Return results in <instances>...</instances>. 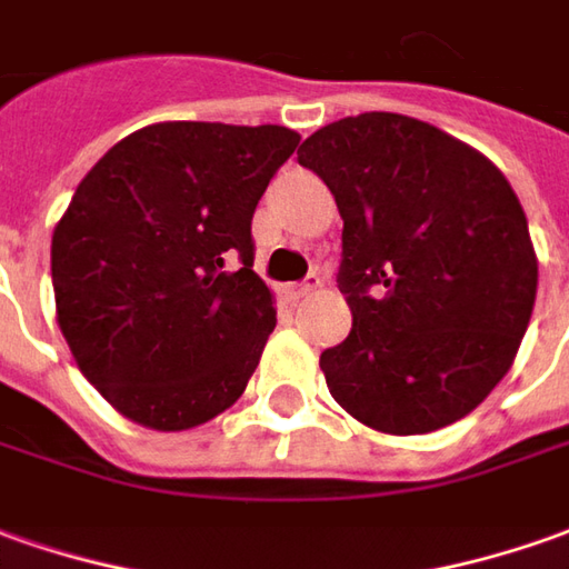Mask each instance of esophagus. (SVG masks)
I'll use <instances>...</instances> for the list:
<instances>
[{
    "instance_id": "esophagus-1",
    "label": "esophagus",
    "mask_w": 569,
    "mask_h": 569,
    "mask_svg": "<svg viewBox=\"0 0 569 569\" xmlns=\"http://www.w3.org/2000/svg\"><path fill=\"white\" fill-rule=\"evenodd\" d=\"M317 289H320V277H317V273H311V277H308L305 283L289 286L286 292H289V299H308V296H315Z\"/></svg>"
}]
</instances>
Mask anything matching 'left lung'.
I'll use <instances>...</instances> for the list:
<instances>
[{
	"label": "left lung",
	"instance_id": "1",
	"mask_svg": "<svg viewBox=\"0 0 569 569\" xmlns=\"http://www.w3.org/2000/svg\"><path fill=\"white\" fill-rule=\"evenodd\" d=\"M299 164L342 218L346 342L330 396L370 430L420 436L467 417L511 370L539 261L508 177L458 137L392 111L327 123Z\"/></svg>",
	"mask_w": 569,
	"mask_h": 569
}]
</instances>
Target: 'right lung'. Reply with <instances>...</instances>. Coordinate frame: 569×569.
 Masks as SVG:
<instances>
[{
    "label": "right lung",
    "mask_w": 569,
    "mask_h": 569,
    "mask_svg": "<svg viewBox=\"0 0 569 569\" xmlns=\"http://www.w3.org/2000/svg\"><path fill=\"white\" fill-rule=\"evenodd\" d=\"M299 139L277 123H149L80 180L52 233L56 317L118 415L183 432L246 392L277 327L252 214Z\"/></svg>",
    "instance_id": "add662e5"
}]
</instances>
